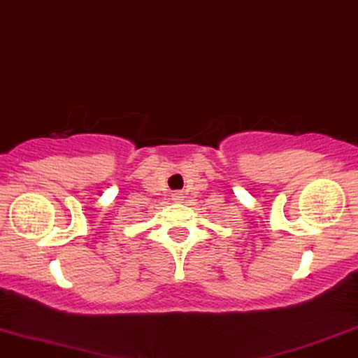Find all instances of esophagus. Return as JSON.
<instances>
[{
  "label": "esophagus",
  "mask_w": 358,
  "mask_h": 358,
  "mask_svg": "<svg viewBox=\"0 0 358 358\" xmlns=\"http://www.w3.org/2000/svg\"><path fill=\"white\" fill-rule=\"evenodd\" d=\"M183 193L182 192H175L173 194H171V199H173V201H176V203H182L183 201Z\"/></svg>",
  "instance_id": "obj_1"
}]
</instances>
